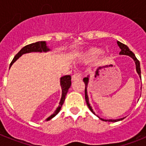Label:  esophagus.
I'll use <instances>...</instances> for the list:
<instances>
[{
    "instance_id": "esophagus-1",
    "label": "esophagus",
    "mask_w": 146,
    "mask_h": 146,
    "mask_svg": "<svg viewBox=\"0 0 146 146\" xmlns=\"http://www.w3.org/2000/svg\"><path fill=\"white\" fill-rule=\"evenodd\" d=\"M80 79H81V75L80 74H79V73H75V74H73L72 77V80L73 81L77 80H80Z\"/></svg>"
}]
</instances>
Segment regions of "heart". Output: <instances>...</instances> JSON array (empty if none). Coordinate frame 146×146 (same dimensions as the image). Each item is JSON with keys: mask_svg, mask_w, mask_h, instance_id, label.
<instances>
[{"mask_svg": "<svg viewBox=\"0 0 146 146\" xmlns=\"http://www.w3.org/2000/svg\"><path fill=\"white\" fill-rule=\"evenodd\" d=\"M102 53V50L98 48H91L86 52L85 57L86 59H93Z\"/></svg>", "mask_w": 146, "mask_h": 146, "instance_id": "b5f03b06", "label": "heart"}]
</instances>
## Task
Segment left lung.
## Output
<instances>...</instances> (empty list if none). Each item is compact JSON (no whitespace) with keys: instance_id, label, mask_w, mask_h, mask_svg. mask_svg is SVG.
<instances>
[{"instance_id":"obj_1","label":"left lung","mask_w":146,"mask_h":146,"mask_svg":"<svg viewBox=\"0 0 146 146\" xmlns=\"http://www.w3.org/2000/svg\"><path fill=\"white\" fill-rule=\"evenodd\" d=\"M117 44H118V45L119 46L120 49H121V52H120V53H119L120 55H129V56H130L131 58L135 60V65H136V71H137V74H139V77H140V78L141 79V71H140V61H139V60L137 59V58L135 57V54L131 52V50H129V47H127L126 44H123V43H121V42H118V41L117 42ZM88 80H89V75L87 77H85V78H83V82H85V86H86V88H85V99H86V104H87L88 107V108L90 109V110H91V111L94 114H95V113L93 111L91 104H89L88 96V94H87V87H88ZM123 118H119V119H115V120H114V119L107 120V119H102V118H100V119L102 120V121H108V122H116V121H121V120H123Z\"/></svg>"}]
</instances>
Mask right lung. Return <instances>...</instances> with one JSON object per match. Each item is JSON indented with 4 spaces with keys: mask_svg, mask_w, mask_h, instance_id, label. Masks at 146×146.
Masks as SVG:
<instances>
[{
    "mask_svg": "<svg viewBox=\"0 0 146 146\" xmlns=\"http://www.w3.org/2000/svg\"><path fill=\"white\" fill-rule=\"evenodd\" d=\"M50 49L48 48V47L47 46V44H46V42H35V43H32L30 44L26 45L25 47L22 48L20 50V51L15 56L14 59L12 60L11 63L10 64V67L22 55L25 53H29V52H48L50 51ZM60 86H61V89H62V95H61V98H60V101L59 102V106L58 107L57 109L55 110V111L54 112V113L52 115H51L50 117L47 118V121H50V119H52L53 117H55L58 113H59V111L61 109V107L63 105L64 102V100H65L66 96V94L69 91V88H70L71 86V76L70 75H65L64 77H60Z\"/></svg>",
    "mask_w": 146,
    "mask_h": 146,
    "instance_id": "add662e5",
    "label": "right lung"
}]
</instances>
